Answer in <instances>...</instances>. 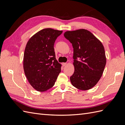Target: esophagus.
Masks as SVG:
<instances>
[{"mask_svg":"<svg viewBox=\"0 0 125 125\" xmlns=\"http://www.w3.org/2000/svg\"><path fill=\"white\" fill-rule=\"evenodd\" d=\"M66 64H67V63H66V62H63V63H62V65L63 66H65L66 65Z\"/></svg>","mask_w":125,"mask_h":125,"instance_id":"34e87169","label":"esophagus"}]
</instances>
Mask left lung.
I'll list each match as a JSON object with an SVG mask.
<instances>
[{
  "mask_svg": "<svg viewBox=\"0 0 125 125\" xmlns=\"http://www.w3.org/2000/svg\"><path fill=\"white\" fill-rule=\"evenodd\" d=\"M64 36L73 48L74 71L70 78L71 84L81 90L92 88L100 80L106 62L103 44L85 29L66 31Z\"/></svg>",
  "mask_w": 125,
  "mask_h": 125,
  "instance_id": "obj_1",
  "label": "left lung"
}]
</instances>
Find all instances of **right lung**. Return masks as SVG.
<instances>
[{"instance_id":"right-lung-1","label":"right lung","mask_w":125,"mask_h":125,"mask_svg":"<svg viewBox=\"0 0 125 125\" xmlns=\"http://www.w3.org/2000/svg\"><path fill=\"white\" fill-rule=\"evenodd\" d=\"M62 31L44 29L33 35L26 45L23 69L30 84L37 91L44 92L55 84L62 65L55 57L54 45Z\"/></svg>"}]
</instances>
